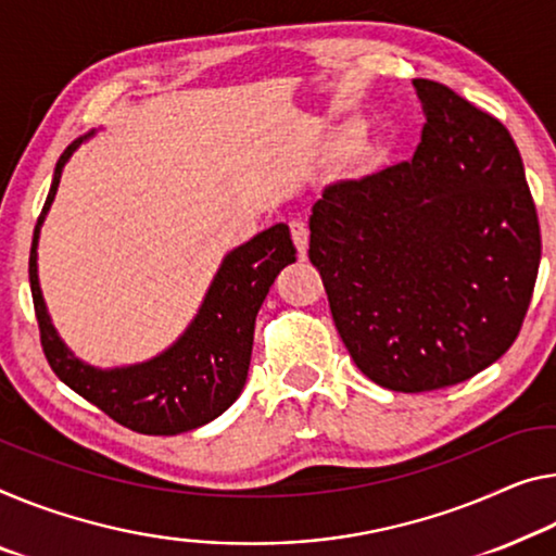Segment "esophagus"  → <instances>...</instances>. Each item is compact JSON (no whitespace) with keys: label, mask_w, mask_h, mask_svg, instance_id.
<instances>
[{"label":"esophagus","mask_w":556,"mask_h":556,"mask_svg":"<svg viewBox=\"0 0 556 556\" xmlns=\"http://www.w3.org/2000/svg\"><path fill=\"white\" fill-rule=\"evenodd\" d=\"M290 236H293V243H295L298 253H301V258H305V255H307V238H311V233H307L305 220H301V218L290 220Z\"/></svg>","instance_id":"obj_1"}]
</instances>
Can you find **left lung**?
<instances>
[{
	"label": "left lung",
	"instance_id": "8db88e82",
	"mask_svg": "<svg viewBox=\"0 0 556 556\" xmlns=\"http://www.w3.org/2000/svg\"><path fill=\"white\" fill-rule=\"evenodd\" d=\"M413 87L425 114L413 161L330 184L307 251L350 357L395 392L457 386L500 361L542 258L505 124L445 84Z\"/></svg>",
	"mask_w": 556,
	"mask_h": 556
}]
</instances>
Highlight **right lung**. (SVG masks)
Listing matches in <instances>:
<instances>
[{
    "mask_svg": "<svg viewBox=\"0 0 556 556\" xmlns=\"http://www.w3.org/2000/svg\"><path fill=\"white\" fill-rule=\"evenodd\" d=\"M91 136L93 131L72 141L59 156L47 203L34 228L29 286L41 348L56 378L118 425L141 434L195 430L224 415L241 395L249 378L255 315L278 273L295 263V245L288 226L276 224L226 253L189 328L151 361L122 367L84 363L66 348L49 318L39 286L37 249L66 161Z\"/></svg>",
    "mask_w": 556,
    "mask_h": 556,
    "instance_id": "1",
    "label": "right lung"
}]
</instances>
